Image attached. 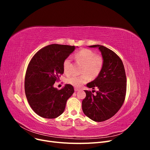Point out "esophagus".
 <instances>
[{"label":"esophagus","mask_w":150,"mask_h":150,"mask_svg":"<svg viewBox=\"0 0 150 150\" xmlns=\"http://www.w3.org/2000/svg\"><path fill=\"white\" fill-rule=\"evenodd\" d=\"M78 91H79V89H77V88H75V89H74V91H75V92Z\"/></svg>","instance_id":"obj_1"}]
</instances>
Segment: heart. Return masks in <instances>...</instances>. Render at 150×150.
<instances>
[{"label": "heart", "instance_id": "b5f03b06", "mask_svg": "<svg viewBox=\"0 0 150 150\" xmlns=\"http://www.w3.org/2000/svg\"><path fill=\"white\" fill-rule=\"evenodd\" d=\"M76 61L83 65L81 76H71L68 77L66 83L79 88L86 83L89 79L88 76L91 78H95L99 74L103 66V59L101 56L96 55L91 50L83 49L75 54ZM63 71L66 74L71 72V61L69 58H66L62 64Z\"/></svg>", "mask_w": 150, "mask_h": 150}]
</instances>
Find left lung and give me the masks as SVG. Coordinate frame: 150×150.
<instances>
[{
	"instance_id": "1",
	"label": "left lung",
	"mask_w": 150,
	"mask_h": 150,
	"mask_svg": "<svg viewBox=\"0 0 150 150\" xmlns=\"http://www.w3.org/2000/svg\"><path fill=\"white\" fill-rule=\"evenodd\" d=\"M89 47L98 48L103 59V66L97 78L86 85L98 90L95 95L84 91L86 96L83 100L82 109L89 118L101 122L114 116L123 104L126 92V73L123 63L115 52L101 45Z\"/></svg>"
}]
</instances>
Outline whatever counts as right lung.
Returning <instances> with one entry per match:
<instances>
[{"label":"right lung","mask_w":150,"mask_h":150,"mask_svg":"<svg viewBox=\"0 0 150 150\" xmlns=\"http://www.w3.org/2000/svg\"><path fill=\"white\" fill-rule=\"evenodd\" d=\"M76 47L51 44L40 49L32 58L25 77V93L30 106L39 116L52 119L64 112L74 88L66 84L57 90L54 84L64 73L63 62Z\"/></svg>","instance_id":"obj_1"}]
</instances>
